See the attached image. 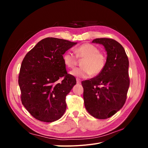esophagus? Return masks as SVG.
Wrapping results in <instances>:
<instances>
[{
  "label": "esophagus",
  "instance_id": "34e87169",
  "mask_svg": "<svg viewBox=\"0 0 148 148\" xmlns=\"http://www.w3.org/2000/svg\"><path fill=\"white\" fill-rule=\"evenodd\" d=\"M77 84H80V83H81V79H79L78 78H77Z\"/></svg>",
  "mask_w": 148,
  "mask_h": 148
}]
</instances>
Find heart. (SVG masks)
<instances>
[{"label": "heart", "mask_w": 148, "mask_h": 148, "mask_svg": "<svg viewBox=\"0 0 148 148\" xmlns=\"http://www.w3.org/2000/svg\"><path fill=\"white\" fill-rule=\"evenodd\" d=\"M76 56L70 51L66 52L63 56L64 64L70 69H73L77 65L78 58L84 59L82 68L75 69L70 71L73 77L87 78L92 74L99 75L104 69L106 64V57L100 52L98 48L91 44L85 43L75 49Z\"/></svg>", "instance_id": "heart-1"}]
</instances>
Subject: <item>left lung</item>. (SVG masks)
I'll list each match as a JSON object with an SVG mask.
<instances>
[{
	"label": "left lung",
	"mask_w": 148,
	"mask_h": 148,
	"mask_svg": "<svg viewBox=\"0 0 148 148\" xmlns=\"http://www.w3.org/2000/svg\"><path fill=\"white\" fill-rule=\"evenodd\" d=\"M107 52L104 69L97 77L82 82L85 108L94 117L106 119L122 108L130 86L129 61L125 49L115 40L97 38Z\"/></svg>",
	"instance_id": "8db88e82"
}]
</instances>
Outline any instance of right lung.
<instances>
[{"label": "right lung", "mask_w": 148, "mask_h": 148, "mask_svg": "<svg viewBox=\"0 0 148 148\" xmlns=\"http://www.w3.org/2000/svg\"><path fill=\"white\" fill-rule=\"evenodd\" d=\"M77 44L55 38L43 39L22 61L18 77L21 100L36 119L52 122L65 113L66 96L77 81L67 73L63 55Z\"/></svg>", "instance_id": "right-lung-1"}]
</instances>
